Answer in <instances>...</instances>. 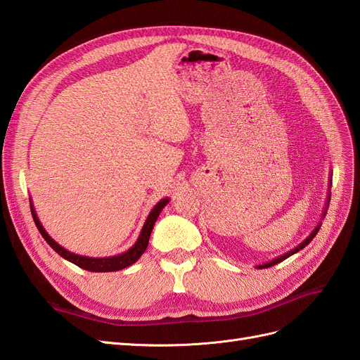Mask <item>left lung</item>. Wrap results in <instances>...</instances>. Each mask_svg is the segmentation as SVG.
I'll return each instance as SVG.
<instances>
[{
    "instance_id": "1",
    "label": "left lung",
    "mask_w": 360,
    "mask_h": 360,
    "mask_svg": "<svg viewBox=\"0 0 360 360\" xmlns=\"http://www.w3.org/2000/svg\"><path fill=\"white\" fill-rule=\"evenodd\" d=\"M332 186V172H330V177H329V188ZM329 202H330V192L328 193V198H326V205H324V210H323V214H321V221L324 219V216H326V212H328V207H329ZM321 221L319 222V225L314 228L312 230V233L304 238V240L302 242V243H299L296 248L294 249H291V250H288V252H285V254H282V255H279V257H276V258H274V259H270V261H267V263H263V264H258L257 266V269H267V267H271V266H275V264H278V263H281V261H284V259H287L288 257H291V255H294L296 252H299L300 249H303L304 246L307 245H309L311 243V240L312 238L315 237V234L319 233V230H320V226H321Z\"/></svg>"
}]
</instances>
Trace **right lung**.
I'll list each match as a JSON object with an SVG mask.
<instances>
[{"mask_svg": "<svg viewBox=\"0 0 360 360\" xmlns=\"http://www.w3.org/2000/svg\"><path fill=\"white\" fill-rule=\"evenodd\" d=\"M168 202H169V198H163L153 207V209H151L150 214L147 216V219L144 222L143 230H141V233L136 238V242L132 248H129L126 252H123V254H118V255H114V257H103V258H93V257H84V255L73 254V252H70V250H68L66 248H63L61 245H58L46 233L45 228H43L31 200H30V207H31L32 219H34V224L39 228L41 237L45 238L46 243L53 250H56L58 255H61L64 259H68V261H70V263L76 264L81 269L89 270V271H117V270H122V269L132 266L134 263H136V261L139 259V257L146 252V249L148 246V238H150L151 231H153L155 222L158 221V217H159L163 207H165Z\"/></svg>", "mask_w": 360, "mask_h": 360, "instance_id": "obj_1", "label": "right lung"}]
</instances>
